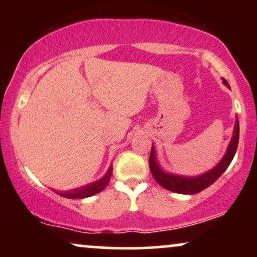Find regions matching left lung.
I'll return each instance as SVG.
<instances>
[{
    "label": "left lung",
    "mask_w": 257,
    "mask_h": 257,
    "mask_svg": "<svg viewBox=\"0 0 257 257\" xmlns=\"http://www.w3.org/2000/svg\"><path fill=\"white\" fill-rule=\"evenodd\" d=\"M223 84L226 87L229 88L228 82L225 78H222ZM238 141H239V122H235L234 131H233V137L231 139V143H229L228 149H227L226 155L223 156V158L221 159V162L217 164L216 167L213 168L211 170L206 172L202 175L194 176V178H187V176H179L175 174L166 173L164 170L161 169L159 167L157 159H156V152L155 149L151 150V155H150V170H151L153 178L156 181L158 182L162 187H164L168 191H172V192L176 193H182V194H194L198 193L200 191L205 190L206 187H209L210 185H213L217 179L222 175V173L228 168L231 164L233 157H234L235 151H237L238 147Z\"/></svg>",
    "instance_id": "1"
}]
</instances>
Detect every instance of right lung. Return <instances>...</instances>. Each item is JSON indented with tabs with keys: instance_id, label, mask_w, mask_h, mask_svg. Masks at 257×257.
Returning a JSON list of instances; mask_svg holds the SVG:
<instances>
[{
	"instance_id": "add662e5",
	"label": "right lung",
	"mask_w": 257,
	"mask_h": 257,
	"mask_svg": "<svg viewBox=\"0 0 257 257\" xmlns=\"http://www.w3.org/2000/svg\"><path fill=\"white\" fill-rule=\"evenodd\" d=\"M111 174H112V166H110L107 173H106L101 179L98 180V181L91 182V184L83 186V187H78V188H75V190L66 191V192H64V191H55V193H58L59 196L65 197V198H69V199L87 198V197L94 196V194L101 192V191L104 190L106 186L108 185V182H110Z\"/></svg>"
}]
</instances>
